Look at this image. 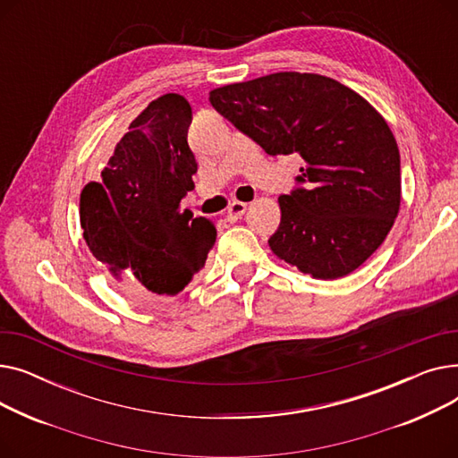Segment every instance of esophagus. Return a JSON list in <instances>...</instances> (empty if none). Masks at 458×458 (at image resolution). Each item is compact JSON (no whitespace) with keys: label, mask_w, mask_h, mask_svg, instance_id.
Wrapping results in <instances>:
<instances>
[{"label":"esophagus","mask_w":458,"mask_h":458,"mask_svg":"<svg viewBox=\"0 0 458 458\" xmlns=\"http://www.w3.org/2000/svg\"><path fill=\"white\" fill-rule=\"evenodd\" d=\"M245 211H247V204H245V202H232L230 208H228V211H226L228 221L242 219V216L245 215Z\"/></svg>","instance_id":"1"}]
</instances>
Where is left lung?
<instances>
[{
    "label": "left lung",
    "instance_id": "obj_1",
    "mask_svg": "<svg viewBox=\"0 0 458 458\" xmlns=\"http://www.w3.org/2000/svg\"><path fill=\"white\" fill-rule=\"evenodd\" d=\"M211 106L269 156L299 154L271 250L304 275L342 278L382 245L401 206L395 137L358 92L327 76L276 72L209 92Z\"/></svg>",
    "mask_w": 458,
    "mask_h": 458
}]
</instances>
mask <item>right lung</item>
<instances>
[{
    "label": "right lung",
    "instance_id": "obj_1",
    "mask_svg": "<svg viewBox=\"0 0 458 458\" xmlns=\"http://www.w3.org/2000/svg\"><path fill=\"white\" fill-rule=\"evenodd\" d=\"M191 118L183 96H159L120 139L102 182L81 191L80 219L90 252L120 290L144 304L178 295L204 267L216 237L204 216L180 211L195 189Z\"/></svg>",
    "mask_w": 458,
    "mask_h": 458
}]
</instances>
